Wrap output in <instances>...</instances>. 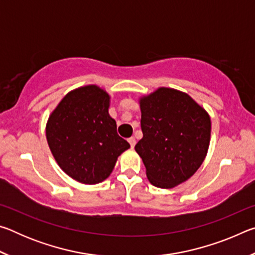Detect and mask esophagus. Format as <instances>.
Returning a JSON list of instances; mask_svg holds the SVG:
<instances>
[{"mask_svg":"<svg viewBox=\"0 0 255 255\" xmlns=\"http://www.w3.org/2000/svg\"><path fill=\"white\" fill-rule=\"evenodd\" d=\"M128 141H129V144H130L131 148H132L133 146H135V144H136V139H135V137H130V138H128Z\"/></svg>","mask_w":255,"mask_h":255,"instance_id":"1","label":"esophagus"}]
</instances>
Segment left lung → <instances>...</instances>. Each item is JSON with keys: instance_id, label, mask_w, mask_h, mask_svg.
Returning <instances> with one entry per match:
<instances>
[{"instance_id": "1", "label": "left lung", "mask_w": 255, "mask_h": 255, "mask_svg": "<svg viewBox=\"0 0 255 255\" xmlns=\"http://www.w3.org/2000/svg\"><path fill=\"white\" fill-rule=\"evenodd\" d=\"M143 138L135 146L149 182L171 189L196 173L208 152L211 123L187 93L170 88L139 99Z\"/></svg>"}]
</instances>
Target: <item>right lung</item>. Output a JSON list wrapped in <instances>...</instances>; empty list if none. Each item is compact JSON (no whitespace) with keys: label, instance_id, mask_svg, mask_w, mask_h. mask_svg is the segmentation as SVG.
I'll use <instances>...</instances> for the list:
<instances>
[{"label":"right lung","instance_id":"1","mask_svg":"<svg viewBox=\"0 0 255 255\" xmlns=\"http://www.w3.org/2000/svg\"><path fill=\"white\" fill-rule=\"evenodd\" d=\"M109 106L105 90L93 84L81 86L62 99L47 122L51 154L60 169L81 183L106 180L119 155L130 147L117 133Z\"/></svg>","mask_w":255,"mask_h":255}]
</instances>
